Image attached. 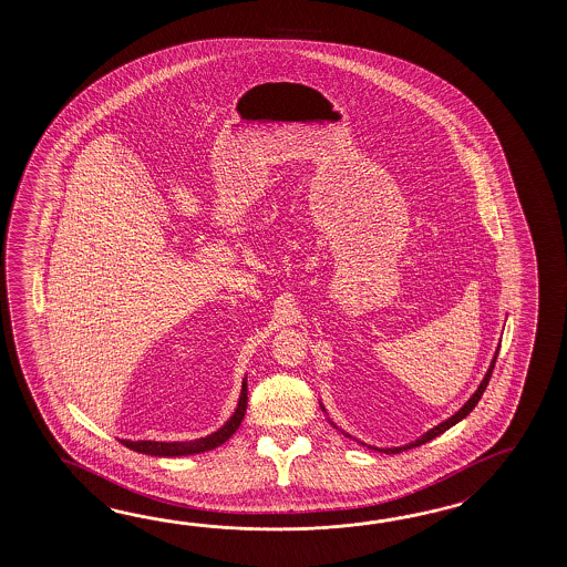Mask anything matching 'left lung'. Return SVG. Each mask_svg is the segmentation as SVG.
Returning <instances> with one entry per match:
<instances>
[{
    "mask_svg": "<svg viewBox=\"0 0 567 567\" xmlns=\"http://www.w3.org/2000/svg\"><path fill=\"white\" fill-rule=\"evenodd\" d=\"M498 349H501V344H498ZM498 349L494 350V357L493 361H491V367H488V371H486V374H484V379L481 381V385H478V389L472 393V398L460 408L452 417H447L446 422L437 423V425H434L432 430H427L425 434L420 435L417 440H413V442H410V444H405V446H398V447H377V446H369V444H364V442H361V440H357V437H352V435L347 434V432H342L340 427H338L337 423L332 422L330 417H328V413H326V408L320 403V408H322V411L326 413V417H328V422L332 423L337 430H340L342 434L347 435V437H352V440H357L359 444H362V446L371 447V450H377V452H385V454H399V452H403V450H410V447H417L422 446V444H425V442H430V440H434V437H437L440 434H444L446 430H450L452 425H456V423L462 422L468 413H471L474 408H476V403L481 401L482 393H484V389H486V385H488V381H491V374H493L494 369V362H496V357H498Z\"/></svg>",
    "mask_w": 567,
    "mask_h": 567,
    "instance_id": "left-lung-1",
    "label": "left lung"
}]
</instances>
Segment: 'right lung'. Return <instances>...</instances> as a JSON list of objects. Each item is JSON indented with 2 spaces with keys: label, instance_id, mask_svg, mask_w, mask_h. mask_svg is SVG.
Segmentation results:
<instances>
[{
  "label": "right lung",
  "instance_id": "1",
  "mask_svg": "<svg viewBox=\"0 0 567 567\" xmlns=\"http://www.w3.org/2000/svg\"><path fill=\"white\" fill-rule=\"evenodd\" d=\"M247 411V377L243 379L241 395H239V403L237 410L230 415L229 420L225 422L223 427H218L217 432L198 437V440H188V442H152V440H120L121 444L130 447L133 452L140 454H147V456H157V458H176V456H194L200 452H208L215 447L225 444L230 435L235 434L241 425L243 417Z\"/></svg>",
  "mask_w": 567,
  "mask_h": 567
}]
</instances>
